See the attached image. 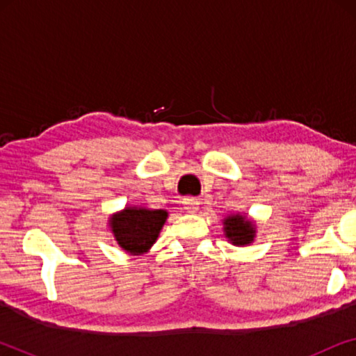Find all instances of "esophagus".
<instances>
[{
	"mask_svg": "<svg viewBox=\"0 0 356 356\" xmlns=\"http://www.w3.org/2000/svg\"><path fill=\"white\" fill-rule=\"evenodd\" d=\"M183 206L188 212H196L199 209V201L196 197H184L183 199Z\"/></svg>",
	"mask_w": 356,
	"mask_h": 356,
	"instance_id": "obj_1",
	"label": "esophagus"
}]
</instances>
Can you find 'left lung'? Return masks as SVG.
Returning a JSON list of instances; mask_svg holds the SVG:
<instances>
[{"mask_svg": "<svg viewBox=\"0 0 356 356\" xmlns=\"http://www.w3.org/2000/svg\"><path fill=\"white\" fill-rule=\"evenodd\" d=\"M223 232H225L228 241H232V245L236 246L250 245V243L254 240L256 235L254 223H252L246 216H240V213L228 216L225 220H223Z\"/></svg>", "mask_w": 356, "mask_h": 356, "instance_id": "1", "label": "left lung"}]
</instances>
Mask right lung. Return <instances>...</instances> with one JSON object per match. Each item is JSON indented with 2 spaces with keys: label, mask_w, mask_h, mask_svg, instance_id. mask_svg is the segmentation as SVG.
Instances as JSON below:
<instances>
[{
  "label": "right lung",
  "mask_w": 356,
  "mask_h": 356,
  "mask_svg": "<svg viewBox=\"0 0 356 356\" xmlns=\"http://www.w3.org/2000/svg\"><path fill=\"white\" fill-rule=\"evenodd\" d=\"M168 212L163 209L124 207L110 217L115 240L133 256L144 254L157 241Z\"/></svg>",
  "instance_id": "add662e5"
}]
</instances>
